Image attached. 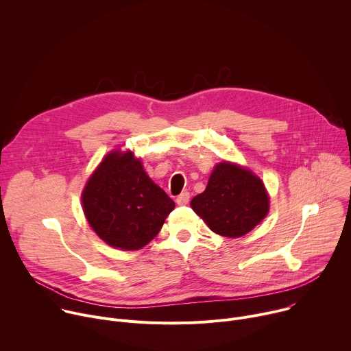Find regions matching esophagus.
Masks as SVG:
<instances>
[{
  "label": "esophagus",
  "instance_id": "34e87169",
  "mask_svg": "<svg viewBox=\"0 0 351 351\" xmlns=\"http://www.w3.org/2000/svg\"><path fill=\"white\" fill-rule=\"evenodd\" d=\"M189 199H190V193L189 191H183V193H180L178 195L176 203H178V206H186L189 203Z\"/></svg>",
  "mask_w": 351,
  "mask_h": 351
}]
</instances>
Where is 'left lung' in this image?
Instances as JSON below:
<instances>
[{
    "label": "left lung",
    "mask_w": 351,
    "mask_h": 351,
    "mask_svg": "<svg viewBox=\"0 0 351 351\" xmlns=\"http://www.w3.org/2000/svg\"><path fill=\"white\" fill-rule=\"evenodd\" d=\"M208 228L225 237H240L253 230L269 211L263 180L232 162L218 164L206 190L190 203Z\"/></svg>",
    "instance_id": "left-lung-1"
}]
</instances>
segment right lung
Segmentation results:
<instances>
[{
	"mask_svg": "<svg viewBox=\"0 0 351 351\" xmlns=\"http://www.w3.org/2000/svg\"><path fill=\"white\" fill-rule=\"evenodd\" d=\"M82 203L93 230L122 250L148 244L175 208L130 152H112L101 161L86 183Z\"/></svg>",
	"mask_w": 351,
	"mask_h": 351,
	"instance_id": "obj_1",
	"label": "right lung"
}]
</instances>
